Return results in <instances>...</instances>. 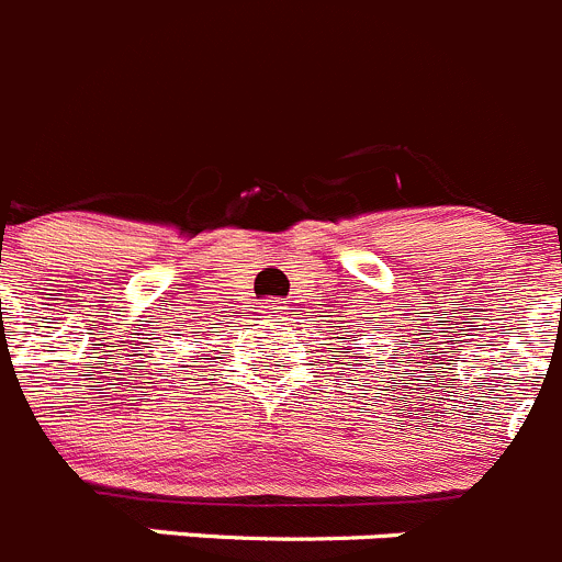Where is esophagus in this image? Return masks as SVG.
<instances>
[{
    "mask_svg": "<svg viewBox=\"0 0 562 562\" xmlns=\"http://www.w3.org/2000/svg\"><path fill=\"white\" fill-rule=\"evenodd\" d=\"M267 314H270V317H284V301H267Z\"/></svg>",
    "mask_w": 562,
    "mask_h": 562,
    "instance_id": "34e87169",
    "label": "esophagus"
}]
</instances>
